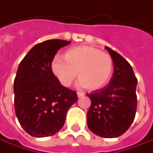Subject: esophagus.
Masks as SVG:
<instances>
[{"instance_id":"34e87169","label":"esophagus","mask_w":153,"mask_h":153,"mask_svg":"<svg viewBox=\"0 0 153 153\" xmlns=\"http://www.w3.org/2000/svg\"><path fill=\"white\" fill-rule=\"evenodd\" d=\"M85 95V93L82 91H77V96L78 97H83Z\"/></svg>"}]
</instances>
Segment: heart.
Here are the masks:
<instances>
[{
	"label": "heart",
	"mask_w": 153,
	"mask_h": 153,
	"mask_svg": "<svg viewBox=\"0 0 153 153\" xmlns=\"http://www.w3.org/2000/svg\"><path fill=\"white\" fill-rule=\"evenodd\" d=\"M114 68L113 59L108 53L91 46L68 50L64 57L56 55L51 62V71L62 85L68 87L77 76L79 85L97 90L109 82Z\"/></svg>",
	"instance_id": "b5f03b06"
}]
</instances>
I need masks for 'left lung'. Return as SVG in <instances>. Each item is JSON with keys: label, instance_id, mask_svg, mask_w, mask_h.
<instances>
[{"label": "left lung", "instance_id": "left-lung-1", "mask_svg": "<svg viewBox=\"0 0 153 153\" xmlns=\"http://www.w3.org/2000/svg\"><path fill=\"white\" fill-rule=\"evenodd\" d=\"M114 62V73L109 84L86 93L91 101L87 112V126L103 138L121 136L133 123L137 109V80L127 60L109 47Z\"/></svg>", "mask_w": 153, "mask_h": 153}]
</instances>
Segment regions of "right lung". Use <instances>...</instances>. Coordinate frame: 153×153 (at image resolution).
<instances>
[{
	"label": "right lung",
	"mask_w": 153,
	"mask_h": 153,
	"mask_svg": "<svg viewBox=\"0 0 153 153\" xmlns=\"http://www.w3.org/2000/svg\"><path fill=\"white\" fill-rule=\"evenodd\" d=\"M71 42L51 39L36 44L19 65L13 82L14 109L21 127L33 137H48L63 127L75 91L63 86L51 71L57 51Z\"/></svg>",
	"instance_id": "right-lung-1"
}]
</instances>
